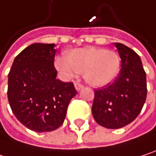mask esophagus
<instances>
[{"mask_svg":"<svg viewBox=\"0 0 156 156\" xmlns=\"http://www.w3.org/2000/svg\"><path fill=\"white\" fill-rule=\"evenodd\" d=\"M74 86H75V88H76L77 91H79L81 88H83V85L80 84L79 82H75V83H74Z\"/></svg>","mask_w":156,"mask_h":156,"instance_id":"obj_1","label":"esophagus"}]
</instances>
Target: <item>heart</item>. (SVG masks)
<instances>
[{"label": "heart", "instance_id": "obj_1", "mask_svg": "<svg viewBox=\"0 0 156 156\" xmlns=\"http://www.w3.org/2000/svg\"><path fill=\"white\" fill-rule=\"evenodd\" d=\"M54 65L64 78H72L78 73H83L87 84L101 87L112 83L118 76L121 60L113 50L87 47L74 48L66 57L56 58Z\"/></svg>", "mask_w": 156, "mask_h": 156}]
</instances>
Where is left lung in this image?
Listing matches in <instances>:
<instances>
[{
	"label": "left lung",
	"mask_w": 156,
	"mask_h": 156,
	"mask_svg": "<svg viewBox=\"0 0 156 156\" xmlns=\"http://www.w3.org/2000/svg\"><path fill=\"white\" fill-rule=\"evenodd\" d=\"M121 58L118 77L111 84L95 90L92 115L107 128L117 129L133 122L146 99V75L140 57L122 43H114Z\"/></svg>",
	"instance_id": "obj_1"
}]
</instances>
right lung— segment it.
Instances as JSON below:
<instances>
[{
  "mask_svg": "<svg viewBox=\"0 0 156 156\" xmlns=\"http://www.w3.org/2000/svg\"><path fill=\"white\" fill-rule=\"evenodd\" d=\"M55 44L33 43L15 58L8 75V100L16 118L42 133L58 128L70 100L77 95L71 82L57 79Z\"/></svg>",
  "mask_w": 156,
  "mask_h": 156,
  "instance_id": "obj_1",
  "label": "right lung"
}]
</instances>
